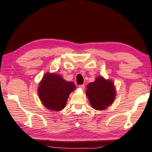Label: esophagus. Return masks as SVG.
Masks as SVG:
<instances>
[{
    "instance_id": "obj_1",
    "label": "esophagus",
    "mask_w": 152,
    "mask_h": 152,
    "mask_svg": "<svg viewBox=\"0 0 152 152\" xmlns=\"http://www.w3.org/2000/svg\"><path fill=\"white\" fill-rule=\"evenodd\" d=\"M79 87L82 90H85V85H79Z\"/></svg>"
}]
</instances>
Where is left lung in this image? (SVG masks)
<instances>
[{
	"instance_id": "1",
	"label": "left lung",
	"mask_w": 152,
	"mask_h": 152,
	"mask_svg": "<svg viewBox=\"0 0 152 152\" xmlns=\"http://www.w3.org/2000/svg\"><path fill=\"white\" fill-rule=\"evenodd\" d=\"M86 94L92 107L97 110H102L114 102L115 90L112 81L99 77L94 83L87 85Z\"/></svg>"
}]
</instances>
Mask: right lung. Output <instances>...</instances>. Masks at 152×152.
I'll return each mask as SVG.
<instances>
[{
  "label": "right lung",
  "mask_w": 152,
  "mask_h": 152,
  "mask_svg": "<svg viewBox=\"0 0 152 152\" xmlns=\"http://www.w3.org/2000/svg\"><path fill=\"white\" fill-rule=\"evenodd\" d=\"M75 89L74 83L60 75L46 74L38 87V95L45 107L53 111L65 108L69 94Z\"/></svg>",
  "instance_id": "right-lung-1"
}]
</instances>
